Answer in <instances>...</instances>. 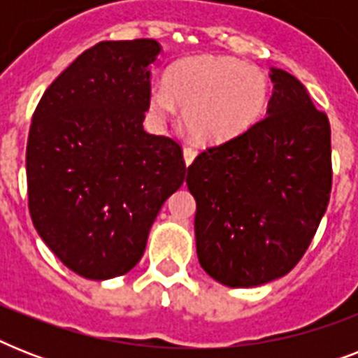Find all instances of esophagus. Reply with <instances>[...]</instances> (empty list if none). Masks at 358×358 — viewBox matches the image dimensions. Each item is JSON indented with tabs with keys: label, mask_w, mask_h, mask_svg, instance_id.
Returning <instances> with one entry per match:
<instances>
[{
	"label": "esophagus",
	"mask_w": 358,
	"mask_h": 358,
	"mask_svg": "<svg viewBox=\"0 0 358 358\" xmlns=\"http://www.w3.org/2000/svg\"><path fill=\"white\" fill-rule=\"evenodd\" d=\"M195 157H196L195 148H191V146H185V148H184V162H185V165H187V167H189L191 163H193V159H195Z\"/></svg>",
	"instance_id": "obj_1"
}]
</instances>
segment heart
I'll return each mask as SVG.
<instances>
[{
  "mask_svg": "<svg viewBox=\"0 0 358 358\" xmlns=\"http://www.w3.org/2000/svg\"><path fill=\"white\" fill-rule=\"evenodd\" d=\"M269 78L255 64L227 55H189L171 64L154 85L148 109L156 120L173 119L176 106L187 134L201 145H223L247 134L264 117Z\"/></svg>",
  "mask_w": 358,
  "mask_h": 358,
  "instance_id": "b5f03b06",
  "label": "heart"
}]
</instances>
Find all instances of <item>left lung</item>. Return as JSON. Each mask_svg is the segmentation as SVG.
<instances>
[{"mask_svg":"<svg viewBox=\"0 0 358 358\" xmlns=\"http://www.w3.org/2000/svg\"><path fill=\"white\" fill-rule=\"evenodd\" d=\"M269 78L266 119L201 152L187 167L196 256L210 277L230 288H252L292 271L331 196L327 115L286 70L271 66Z\"/></svg>","mask_w":358,"mask_h":358,"instance_id":"obj_1","label":"left lung"}]
</instances>
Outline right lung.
<instances>
[{"label":"right lung","mask_w":358,"mask_h":358,"mask_svg":"<svg viewBox=\"0 0 358 358\" xmlns=\"http://www.w3.org/2000/svg\"><path fill=\"white\" fill-rule=\"evenodd\" d=\"M154 38L103 41L48 87L31 120L29 213L52 252L81 277L137 266L169 196L185 180L178 143L143 128Z\"/></svg>","instance_id":"right-lung-1"}]
</instances>
